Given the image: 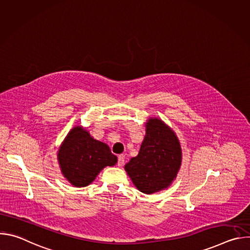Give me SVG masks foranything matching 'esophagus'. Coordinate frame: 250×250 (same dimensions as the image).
Listing matches in <instances>:
<instances>
[{
    "label": "esophagus",
    "mask_w": 250,
    "mask_h": 250,
    "mask_svg": "<svg viewBox=\"0 0 250 250\" xmlns=\"http://www.w3.org/2000/svg\"><path fill=\"white\" fill-rule=\"evenodd\" d=\"M125 164V157H124V155H120L119 157H118V166H123Z\"/></svg>",
    "instance_id": "obj_1"
}]
</instances>
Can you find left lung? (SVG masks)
<instances>
[{"label": "left lung", "instance_id": "8db88e82", "mask_svg": "<svg viewBox=\"0 0 250 250\" xmlns=\"http://www.w3.org/2000/svg\"><path fill=\"white\" fill-rule=\"evenodd\" d=\"M181 159V147L174 132L162 121L150 119L137 156L125 169L140 192L152 194L172 183Z\"/></svg>", "mask_w": 250, "mask_h": 250}]
</instances>
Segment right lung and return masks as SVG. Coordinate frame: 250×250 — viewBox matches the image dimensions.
<instances>
[{"label":"right lung","mask_w":250,"mask_h":250,"mask_svg":"<svg viewBox=\"0 0 250 250\" xmlns=\"http://www.w3.org/2000/svg\"><path fill=\"white\" fill-rule=\"evenodd\" d=\"M62 174L76 187L91 184L105 166H114L118 158L104 142L94 139L81 126L74 127L66 136L58 151Z\"/></svg>","instance_id":"add662e5"}]
</instances>
